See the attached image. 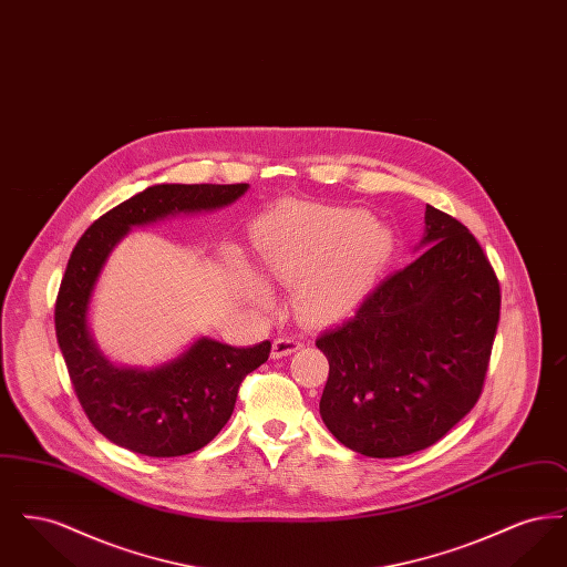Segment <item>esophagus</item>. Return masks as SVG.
<instances>
[{
  "mask_svg": "<svg viewBox=\"0 0 567 567\" xmlns=\"http://www.w3.org/2000/svg\"><path fill=\"white\" fill-rule=\"evenodd\" d=\"M299 347H301V340L296 338V336H280L271 344V357L274 359H282V357L296 352Z\"/></svg>",
  "mask_w": 567,
  "mask_h": 567,
  "instance_id": "obj_1",
  "label": "esophagus"
}]
</instances>
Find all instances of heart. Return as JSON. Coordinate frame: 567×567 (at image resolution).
<instances>
[{
    "instance_id": "heart-1",
    "label": "heart",
    "mask_w": 567,
    "mask_h": 567,
    "mask_svg": "<svg viewBox=\"0 0 567 567\" xmlns=\"http://www.w3.org/2000/svg\"><path fill=\"white\" fill-rule=\"evenodd\" d=\"M386 234L365 213L291 206L271 218L259 236L264 270L297 282V308L312 319L338 312L374 270ZM259 296V287L246 280Z\"/></svg>"
}]
</instances>
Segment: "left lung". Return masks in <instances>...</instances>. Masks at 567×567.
Returning <instances> with one entry per match:
<instances>
[{
	"instance_id": "left-lung-1",
	"label": "left lung",
	"mask_w": 567,
	"mask_h": 567,
	"mask_svg": "<svg viewBox=\"0 0 567 567\" xmlns=\"http://www.w3.org/2000/svg\"><path fill=\"white\" fill-rule=\"evenodd\" d=\"M427 246L347 321L324 329L327 430L365 457L412 455L476 405L499 323V280L481 243L427 204Z\"/></svg>"
}]
</instances>
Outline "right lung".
I'll list each match as a JSON object with an SVG mask.
<instances>
[{"label": "right lung", "mask_w": 567, "mask_h": 567, "mask_svg": "<svg viewBox=\"0 0 567 567\" xmlns=\"http://www.w3.org/2000/svg\"><path fill=\"white\" fill-rule=\"evenodd\" d=\"M246 189L244 183L148 187L100 216L70 255L54 303L56 342L91 425L127 451L181 457L204 449L229 421L244 378L268 361L271 344L266 340L236 349L204 338L151 372L114 368L86 329L89 297L100 270L130 227L176 213L215 210Z\"/></svg>", "instance_id": "add662e5"}]
</instances>
